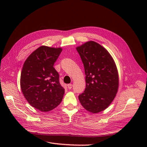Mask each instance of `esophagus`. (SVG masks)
<instances>
[{
    "label": "esophagus",
    "instance_id": "1",
    "mask_svg": "<svg viewBox=\"0 0 147 147\" xmlns=\"http://www.w3.org/2000/svg\"><path fill=\"white\" fill-rule=\"evenodd\" d=\"M67 86H68V89H71L72 88V87H73V84H68V85H67Z\"/></svg>",
    "mask_w": 147,
    "mask_h": 147
}]
</instances>
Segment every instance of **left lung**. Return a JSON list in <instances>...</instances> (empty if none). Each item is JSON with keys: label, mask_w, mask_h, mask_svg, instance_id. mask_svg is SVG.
Returning a JSON list of instances; mask_svg holds the SVG:
<instances>
[{"label": "left lung", "mask_w": 147, "mask_h": 147, "mask_svg": "<svg viewBox=\"0 0 147 147\" xmlns=\"http://www.w3.org/2000/svg\"><path fill=\"white\" fill-rule=\"evenodd\" d=\"M76 49L86 74V86L79 96L80 102L87 111L99 113L110 105L118 91L116 65L107 50L95 42H87Z\"/></svg>", "instance_id": "1"}]
</instances>
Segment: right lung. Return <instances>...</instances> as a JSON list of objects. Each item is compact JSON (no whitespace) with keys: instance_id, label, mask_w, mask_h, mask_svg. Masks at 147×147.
Returning a JSON list of instances; mask_svg holds the SVG:
<instances>
[{"instance_id":"obj_1","label":"right lung","mask_w":147,"mask_h":147,"mask_svg":"<svg viewBox=\"0 0 147 147\" xmlns=\"http://www.w3.org/2000/svg\"><path fill=\"white\" fill-rule=\"evenodd\" d=\"M61 48L42 46L30 54L21 73L20 86L28 102L42 112L49 111L62 101L64 89L53 67Z\"/></svg>"}]
</instances>
